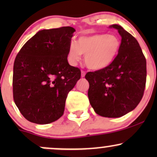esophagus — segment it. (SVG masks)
<instances>
[{
  "mask_svg": "<svg viewBox=\"0 0 157 157\" xmlns=\"http://www.w3.org/2000/svg\"><path fill=\"white\" fill-rule=\"evenodd\" d=\"M85 75H86V71H81V77H85Z\"/></svg>",
  "mask_w": 157,
  "mask_h": 157,
  "instance_id": "obj_1",
  "label": "esophagus"
}]
</instances>
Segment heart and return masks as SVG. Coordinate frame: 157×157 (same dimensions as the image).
I'll use <instances>...</instances> for the list:
<instances>
[{
  "mask_svg": "<svg viewBox=\"0 0 157 157\" xmlns=\"http://www.w3.org/2000/svg\"><path fill=\"white\" fill-rule=\"evenodd\" d=\"M120 48V40L113 34H94L81 36L77 44L71 43L68 58L71 64L85 55V63L90 69L100 70L109 66L114 60Z\"/></svg>",
  "mask_w": 157,
  "mask_h": 157,
  "instance_id": "b5f03b06",
  "label": "heart"
}]
</instances>
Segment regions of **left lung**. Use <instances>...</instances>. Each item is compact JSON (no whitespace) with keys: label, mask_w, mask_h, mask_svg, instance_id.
I'll use <instances>...</instances> for the list:
<instances>
[{"label":"left lung","mask_w":157,"mask_h":157,"mask_svg":"<svg viewBox=\"0 0 157 157\" xmlns=\"http://www.w3.org/2000/svg\"><path fill=\"white\" fill-rule=\"evenodd\" d=\"M122 37L119 52L107 67L89 71V102L102 117H120L141 101L146 83V60L136 38L122 26L113 24Z\"/></svg>","instance_id":"1"}]
</instances>
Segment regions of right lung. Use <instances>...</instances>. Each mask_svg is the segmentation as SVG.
<instances>
[{
  "label": "right lung",
  "mask_w": 157,
  "mask_h": 157,
  "mask_svg": "<svg viewBox=\"0 0 157 157\" xmlns=\"http://www.w3.org/2000/svg\"><path fill=\"white\" fill-rule=\"evenodd\" d=\"M75 29L71 26L44 29L23 46L13 67V98L29 122L48 124L63 114L66 97L81 76L68 63Z\"/></svg>",
  "instance_id": "1"
}]
</instances>
